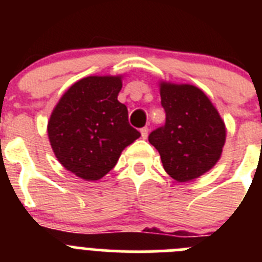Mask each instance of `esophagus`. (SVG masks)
Wrapping results in <instances>:
<instances>
[{"label":"esophagus","instance_id":"obj_1","mask_svg":"<svg viewBox=\"0 0 262 262\" xmlns=\"http://www.w3.org/2000/svg\"><path fill=\"white\" fill-rule=\"evenodd\" d=\"M140 135H142L143 139L148 138V128H147V127H143V128L140 129Z\"/></svg>","mask_w":262,"mask_h":262}]
</instances>
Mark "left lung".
I'll return each mask as SVG.
<instances>
[{
  "instance_id": "obj_1",
  "label": "left lung",
  "mask_w": 262,
  "mask_h": 262,
  "mask_svg": "<svg viewBox=\"0 0 262 262\" xmlns=\"http://www.w3.org/2000/svg\"><path fill=\"white\" fill-rule=\"evenodd\" d=\"M165 126L148 140L159 151L165 172L178 182L207 173L219 161L226 143V124L210 98L190 84L160 81Z\"/></svg>"
}]
</instances>
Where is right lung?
I'll return each mask as SVG.
<instances>
[{
  "label": "right lung",
  "instance_id": "add662e5",
  "mask_svg": "<svg viewBox=\"0 0 262 262\" xmlns=\"http://www.w3.org/2000/svg\"><path fill=\"white\" fill-rule=\"evenodd\" d=\"M123 76H89L62 94L47 124L52 151L67 170L85 181L107 174L140 133L118 101Z\"/></svg>",
  "mask_w": 262,
  "mask_h": 262
}]
</instances>
